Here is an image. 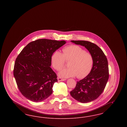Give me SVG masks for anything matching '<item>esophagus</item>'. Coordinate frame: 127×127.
I'll use <instances>...</instances> for the list:
<instances>
[{
    "mask_svg": "<svg viewBox=\"0 0 127 127\" xmlns=\"http://www.w3.org/2000/svg\"><path fill=\"white\" fill-rule=\"evenodd\" d=\"M58 80L59 81H65V80H66V79H63V78H58Z\"/></svg>",
    "mask_w": 127,
    "mask_h": 127,
    "instance_id": "1",
    "label": "esophagus"
}]
</instances>
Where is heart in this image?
Listing matches in <instances>:
<instances>
[{
	"instance_id": "b5f03b06",
	"label": "heart",
	"mask_w": 127,
	"mask_h": 127,
	"mask_svg": "<svg viewBox=\"0 0 127 127\" xmlns=\"http://www.w3.org/2000/svg\"><path fill=\"white\" fill-rule=\"evenodd\" d=\"M66 61H68V67L59 73L62 78L77 76L83 78L91 71L94 63V58L90 52L86 51L81 47L76 45L67 46L62 49V53L55 51L51 56L52 66L57 70H60Z\"/></svg>"
}]
</instances>
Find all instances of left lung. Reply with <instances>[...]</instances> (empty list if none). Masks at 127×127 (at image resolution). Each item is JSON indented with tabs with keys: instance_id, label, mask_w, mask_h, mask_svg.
Masks as SVG:
<instances>
[{
	"instance_id": "1",
	"label": "left lung",
	"mask_w": 127,
	"mask_h": 127,
	"mask_svg": "<svg viewBox=\"0 0 127 127\" xmlns=\"http://www.w3.org/2000/svg\"><path fill=\"white\" fill-rule=\"evenodd\" d=\"M71 41L85 47L94 58L90 73L84 79L78 81L75 88L70 92L71 96L79 102H90L101 94L106 86L109 78L108 60L101 49L97 45L84 40Z\"/></svg>"
}]
</instances>
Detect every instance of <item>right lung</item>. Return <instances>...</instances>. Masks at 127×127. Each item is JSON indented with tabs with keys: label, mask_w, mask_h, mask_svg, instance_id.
<instances>
[{
	"label": "right lung",
	"mask_w": 127,
	"mask_h": 127,
	"mask_svg": "<svg viewBox=\"0 0 127 127\" xmlns=\"http://www.w3.org/2000/svg\"><path fill=\"white\" fill-rule=\"evenodd\" d=\"M64 40L39 39L29 43L17 57L13 74L21 94L33 102H40L53 92L58 81L51 66V56L66 44Z\"/></svg>",
	"instance_id": "right-lung-1"
}]
</instances>
